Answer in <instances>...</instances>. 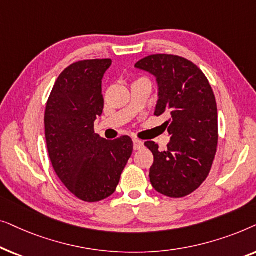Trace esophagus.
I'll use <instances>...</instances> for the list:
<instances>
[{"label": "esophagus", "mask_w": 256, "mask_h": 256, "mask_svg": "<svg viewBox=\"0 0 256 256\" xmlns=\"http://www.w3.org/2000/svg\"><path fill=\"white\" fill-rule=\"evenodd\" d=\"M132 143H134V150H140V149H142L143 146H144L143 142L140 141V140L134 138V140H132Z\"/></svg>", "instance_id": "34e87169"}]
</instances>
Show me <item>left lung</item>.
<instances>
[{
	"mask_svg": "<svg viewBox=\"0 0 256 256\" xmlns=\"http://www.w3.org/2000/svg\"><path fill=\"white\" fill-rule=\"evenodd\" d=\"M156 78L155 115H169L171 136L166 152L148 141L154 155L150 183L157 192L182 198L200 186L211 170L218 144V110L214 93L202 70L183 57L152 54L135 64Z\"/></svg>",
	"mask_w": 256,
	"mask_h": 256,
	"instance_id": "left-lung-1",
	"label": "left lung"
}]
</instances>
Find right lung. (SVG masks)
Returning <instances> with one entry per match:
<instances>
[{
    "mask_svg": "<svg viewBox=\"0 0 256 256\" xmlns=\"http://www.w3.org/2000/svg\"><path fill=\"white\" fill-rule=\"evenodd\" d=\"M110 59H92L70 65L58 76L45 110V138L52 166L68 190L94 202L116 190L132 141H113L94 132L104 110L102 78Z\"/></svg>",
    "mask_w": 256,
    "mask_h": 256,
    "instance_id": "obj_1",
    "label": "right lung"
}]
</instances>
